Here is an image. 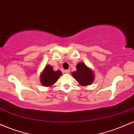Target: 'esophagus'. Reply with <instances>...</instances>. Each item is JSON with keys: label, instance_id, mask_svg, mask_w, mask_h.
Here are the masks:
<instances>
[{"label": "esophagus", "instance_id": "esophagus-1", "mask_svg": "<svg viewBox=\"0 0 134 134\" xmlns=\"http://www.w3.org/2000/svg\"><path fill=\"white\" fill-rule=\"evenodd\" d=\"M64 72H65V73L69 74V73H70V70H66L64 71Z\"/></svg>", "mask_w": 134, "mask_h": 134}]
</instances>
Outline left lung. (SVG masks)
Segmentation results:
<instances>
[{
  "label": "left lung",
  "mask_w": 134,
  "mask_h": 134,
  "mask_svg": "<svg viewBox=\"0 0 134 134\" xmlns=\"http://www.w3.org/2000/svg\"><path fill=\"white\" fill-rule=\"evenodd\" d=\"M76 71L71 73L73 78L80 85L88 86L92 85L95 79L93 71L84 63L80 62L76 66Z\"/></svg>",
  "instance_id": "left-lung-1"
}]
</instances>
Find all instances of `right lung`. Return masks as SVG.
Returning a JSON list of instances; mask_svg holds the SVG:
<instances>
[{"instance_id":"1","label":"right lung","mask_w":134,"mask_h":134,"mask_svg":"<svg viewBox=\"0 0 134 134\" xmlns=\"http://www.w3.org/2000/svg\"><path fill=\"white\" fill-rule=\"evenodd\" d=\"M61 75L62 73L60 70L54 71L53 68L49 64H48L41 73L39 79L42 86L51 87L57 81Z\"/></svg>"}]
</instances>
